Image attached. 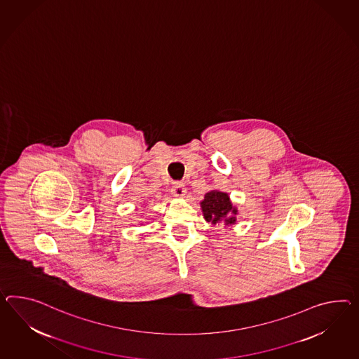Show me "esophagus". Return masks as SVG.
Masks as SVG:
<instances>
[{
    "mask_svg": "<svg viewBox=\"0 0 359 359\" xmlns=\"http://www.w3.org/2000/svg\"><path fill=\"white\" fill-rule=\"evenodd\" d=\"M172 194L177 196V198H182L184 194H186V189H184V184L181 182H175L172 186Z\"/></svg>",
    "mask_w": 359,
    "mask_h": 359,
    "instance_id": "esophagus-1",
    "label": "esophagus"
}]
</instances>
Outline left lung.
I'll return each mask as SVG.
<instances>
[{"mask_svg": "<svg viewBox=\"0 0 359 359\" xmlns=\"http://www.w3.org/2000/svg\"><path fill=\"white\" fill-rule=\"evenodd\" d=\"M204 219L216 225L219 221L224 220L225 224H234L236 217L233 215L237 213V210L233 208L228 194L220 191H210L205 194L202 203Z\"/></svg>", "mask_w": 359, "mask_h": 359, "instance_id": "1", "label": "left lung"}]
</instances>
